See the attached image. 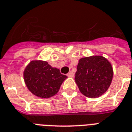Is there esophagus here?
Masks as SVG:
<instances>
[{"label": "esophagus", "mask_w": 132, "mask_h": 132, "mask_svg": "<svg viewBox=\"0 0 132 132\" xmlns=\"http://www.w3.org/2000/svg\"><path fill=\"white\" fill-rule=\"evenodd\" d=\"M67 76H68V77H74V73H73L72 71H70V72L67 74Z\"/></svg>", "instance_id": "34e87169"}]
</instances>
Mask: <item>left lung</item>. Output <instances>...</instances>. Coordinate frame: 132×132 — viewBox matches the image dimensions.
Wrapping results in <instances>:
<instances>
[{"label":"left lung","mask_w":132,"mask_h":132,"mask_svg":"<svg viewBox=\"0 0 132 132\" xmlns=\"http://www.w3.org/2000/svg\"><path fill=\"white\" fill-rule=\"evenodd\" d=\"M112 77L110 62L103 56L93 55L79 60L75 79L84 96L97 98L108 90Z\"/></svg>","instance_id":"obj_1"}]
</instances>
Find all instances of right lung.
<instances>
[{
    "mask_svg": "<svg viewBox=\"0 0 132 132\" xmlns=\"http://www.w3.org/2000/svg\"><path fill=\"white\" fill-rule=\"evenodd\" d=\"M24 81L32 94L42 98L55 95L67 76L42 60H32L23 72Z\"/></svg>",
    "mask_w": 132,
    "mask_h": 132,
    "instance_id": "add662e5",
    "label": "right lung"
}]
</instances>
